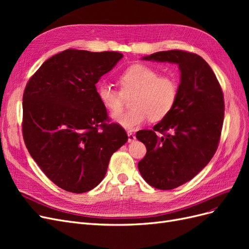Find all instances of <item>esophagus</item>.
Masks as SVG:
<instances>
[{
  "mask_svg": "<svg viewBox=\"0 0 249 249\" xmlns=\"http://www.w3.org/2000/svg\"><path fill=\"white\" fill-rule=\"evenodd\" d=\"M135 139H136V137H135V135L132 132H127V142L132 143V142L135 141Z\"/></svg>",
  "mask_w": 249,
  "mask_h": 249,
  "instance_id": "esophagus-1",
  "label": "esophagus"
}]
</instances>
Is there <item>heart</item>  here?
Masks as SVG:
<instances>
[{
    "mask_svg": "<svg viewBox=\"0 0 249 249\" xmlns=\"http://www.w3.org/2000/svg\"><path fill=\"white\" fill-rule=\"evenodd\" d=\"M120 91L102 83L97 86V96L104 107L115 116L116 123L127 130H135L150 122H160L175 108L178 85L175 78L160 74L154 67L137 63L119 74ZM133 95L132 109L118 116L124 107L125 99Z\"/></svg>",
    "mask_w": 249,
    "mask_h": 249,
    "instance_id": "1",
    "label": "heart"
}]
</instances>
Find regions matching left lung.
<instances>
[{"instance_id": "obj_1", "label": "left lung", "mask_w": 249, "mask_h": 249, "mask_svg": "<svg viewBox=\"0 0 249 249\" xmlns=\"http://www.w3.org/2000/svg\"><path fill=\"white\" fill-rule=\"evenodd\" d=\"M143 59L177 63L180 71L175 108L153 130L136 134L147 150L138 163L141 176L157 189L171 190L189 182L215 155L224 118L223 92L210 65L194 53L170 50Z\"/></svg>"}]
</instances>
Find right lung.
Segmentation results:
<instances>
[{
  "instance_id": "add662e5",
  "label": "right lung",
  "mask_w": 249,
  "mask_h": 249,
  "mask_svg": "<svg viewBox=\"0 0 249 249\" xmlns=\"http://www.w3.org/2000/svg\"><path fill=\"white\" fill-rule=\"evenodd\" d=\"M124 56L69 49L48 59L22 95V137L53 183L72 193L99 185L110 158L127 141L111 123L95 84Z\"/></svg>"
}]
</instances>
